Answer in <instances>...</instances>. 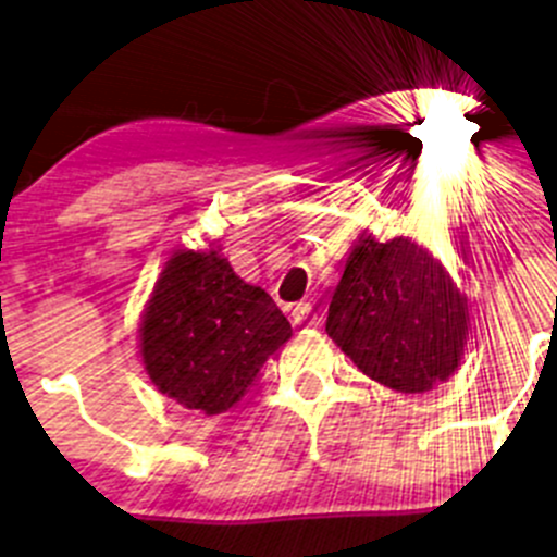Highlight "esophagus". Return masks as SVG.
<instances>
[{
	"label": "esophagus",
	"instance_id": "1",
	"mask_svg": "<svg viewBox=\"0 0 557 557\" xmlns=\"http://www.w3.org/2000/svg\"><path fill=\"white\" fill-rule=\"evenodd\" d=\"M309 314H311V304H296L293 306V311H290V317H293V324H304L306 319H309Z\"/></svg>",
	"mask_w": 557,
	"mask_h": 557
}]
</instances>
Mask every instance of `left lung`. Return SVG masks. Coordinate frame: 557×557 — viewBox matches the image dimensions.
<instances>
[{
  "label": "left lung",
  "instance_id": "8db88e82",
  "mask_svg": "<svg viewBox=\"0 0 557 557\" xmlns=\"http://www.w3.org/2000/svg\"><path fill=\"white\" fill-rule=\"evenodd\" d=\"M327 335L380 385L426 393L461 363L469 304L419 243L363 233L332 293Z\"/></svg>",
  "mask_w": 557,
  "mask_h": 557
}]
</instances>
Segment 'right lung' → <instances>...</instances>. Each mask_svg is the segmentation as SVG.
<instances>
[{
	"instance_id": "add662e5",
	"label": "right lung",
	"mask_w": 557,
	"mask_h": 557,
	"mask_svg": "<svg viewBox=\"0 0 557 557\" xmlns=\"http://www.w3.org/2000/svg\"><path fill=\"white\" fill-rule=\"evenodd\" d=\"M293 330L270 293L243 283L220 248L172 253L140 317V359L168 398L227 411Z\"/></svg>"
}]
</instances>
